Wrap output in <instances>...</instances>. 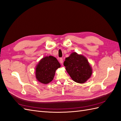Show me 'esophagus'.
I'll return each mask as SVG.
<instances>
[{
    "mask_svg": "<svg viewBox=\"0 0 121 121\" xmlns=\"http://www.w3.org/2000/svg\"><path fill=\"white\" fill-rule=\"evenodd\" d=\"M60 62L61 64H62L63 63V60L62 58H60Z\"/></svg>",
    "mask_w": 121,
    "mask_h": 121,
    "instance_id": "esophagus-1",
    "label": "esophagus"
}]
</instances>
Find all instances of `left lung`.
<instances>
[{
  "mask_svg": "<svg viewBox=\"0 0 121 121\" xmlns=\"http://www.w3.org/2000/svg\"><path fill=\"white\" fill-rule=\"evenodd\" d=\"M64 65L72 80L78 83H85L92 75V67L87 58L75 52L66 58Z\"/></svg>",
  "mask_w": 121,
  "mask_h": 121,
  "instance_id": "obj_1",
  "label": "left lung"
}]
</instances>
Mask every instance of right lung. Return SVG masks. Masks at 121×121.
Wrapping results in <instances>:
<instances>
[{
    "instance_id": "1",
    "label": "right lung",
    "mask_w": 121,
    "mask_h": 121,
    "mask_svg": "<svg viewBox=\"0 0 121 121\" xmlns=\"http://www.w3.org/2000/svg\"><path fill=\"white\" fill-rule=\"evenodd\" d=\"M60 67V63L53 56L43 57L35 68V76L37 80L43 84L49 83L53 79L56 70Z\"/></svg>"
}]
</instances>
